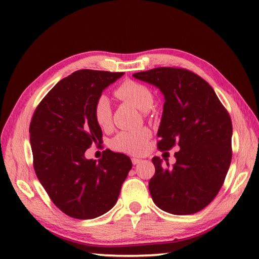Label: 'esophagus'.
<instances>
[{
	"label": "esophagus",
	"mask_w": 259,
	"mask_h": 259,
	"mask_svg": "<svg viewBox=\"0 0 259 259\" xmlns=\"http://www.w3.org/2000/svg\"><path fill=\"white\" fill-rule=\"evenodd\" d=\"M131 161H133L134 164H138L140 162H142V159H139V158H133L131 159Z\"/></svg>",
	"instance_id": "esophagus-1"
}]
</instances>
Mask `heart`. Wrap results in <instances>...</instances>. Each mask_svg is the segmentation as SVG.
I'll return each instance as SVG.
<instances>
[{"mask_svg":"<svg viewBox=\"0 0 259 259\" xmlns=\"http://www.w3.org/2000/svg\"><path fill=\"white\" fill-rule=\"evenodd\" d=\"M114 96L121 101L131 103L141 111H148L155 101V96L149 88L134 80L123 81L114 90ZM93 117L101 129H108L112 124L111 104L106 96L97 99L93 107ZM150 136V130L147 128L121 131L111 140V146L118 151L140 155L146 151Z\"/></svg>","mask_w":259,"mask_h":259,"instance_id":"1","label":"heart"}]
</instances>
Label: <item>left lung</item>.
I'll return each instance as SVG.
<instances>
[{
  "label": "left lung",
  "instance_id": "left-lung-1",
  "mask_svg": "<svg viewBox=\"0 0 259 259\" xmlns=\"http://www.w3.org/2000/svg\"><path fill=\"white\" fill-rule=\"evenodd\" d=\"M134 76L156 85L164 96L158 149L180 148L171 168L152 158V200L172 214L200 211L221 190L232 161L229 113L208 82L187 69L155 68Z\"/></svg>",
  "mask_w": 259,
  "mask_h": 259
}]
</instances>
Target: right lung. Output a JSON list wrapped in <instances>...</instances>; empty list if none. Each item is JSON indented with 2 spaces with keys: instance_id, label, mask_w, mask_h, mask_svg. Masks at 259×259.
Masks as SVG:
<instances>
[{
  "instance_id": "obj_1",
  "label": "right lung",
  "mask_w": 259,
  "mask_h": 259,
  "mask_svg": "<svg viewBox=\"0 0 259 259\" xmlns=\"http://www.w3.org/2000/svg\"><path fill=\"white\" fill-rule=\"evenodd\" d=\"M123 72L79 70L59 81L38 103L30 123L33 167L54 205L68 216L92 219L111 209L133 167L123 153L84 152L102 141L93 107Z\"/></svg>"
}]
</instances>
